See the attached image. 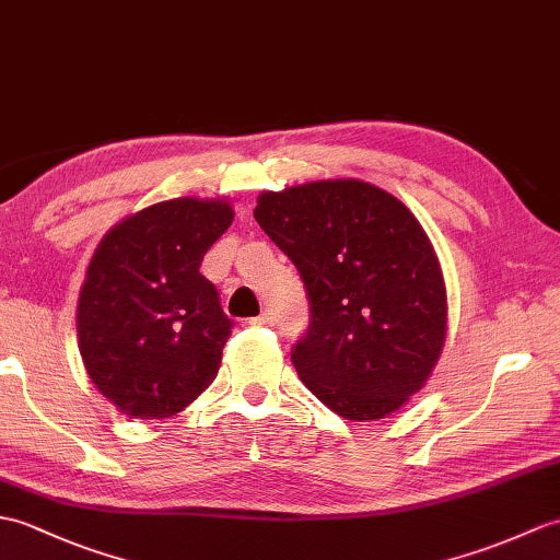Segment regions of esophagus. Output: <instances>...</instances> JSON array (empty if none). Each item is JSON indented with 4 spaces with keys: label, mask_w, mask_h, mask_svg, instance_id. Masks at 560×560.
<instances>
[{
    "label": "esophagus",
    "mask_w": 560,
    "mask_h": 560,
    "mask_svg": "<svg viewBox=\"0 0 560 560\" xmlns=\"http://www.w3.org/2000/svg\"><path fill=\"white\" fill-rule=\"evenodd\" d=\"M253 327H271L275 324V317H271V312H262V315H257L250 319Z\"/></svg>",
    "instance_id": "1"
}]
</instances>
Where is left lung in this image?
<instances>
[{
	"mask_svg": "<svg viewBox=\"0 0 560 560\" xmlns=\"http://www.w3.org/2000/svg\"><path fill=\"white\" fill-rule=\"evenodd\" d=\"M255 219L305 283L310 324L298 376L346 420L398 410L432 374L446 339V285L420 221L365 180L262 192Z\"/></svg>",
	"mask_w": 560,
	"mask_h": 560,
	"instance_id": "left-lung-1",
	"label": "left lung"
}]
</instances>
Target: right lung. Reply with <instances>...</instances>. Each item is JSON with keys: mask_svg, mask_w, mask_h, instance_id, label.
<instances>
[{"mask_svg": "<svg viewBox=\"0 0 560 560\" xmlns=\"http://www.w3.org/2000/svg\"><path fill=\"white\" fill-rule=\"evenodd\" d=\"M231 221L229 202L166 200L116 224L90 259L81 355L102 396L131 418H172L214 382L233 322L200 265Z\"/></svg>", "mask_w": 560, "mask_h": 560, "instance_id": "1", "label": "right lung"}]
</instances>
